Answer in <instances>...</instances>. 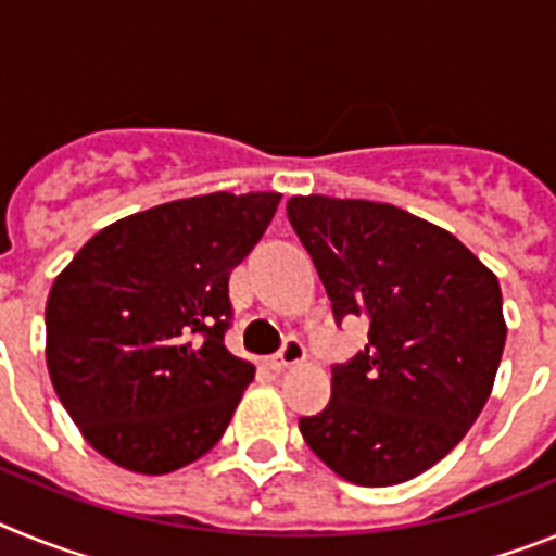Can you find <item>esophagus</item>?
Instances as JSON below:
<instances>
[{
  "label": "esophagus",
  "instance_id": "34e87169",
  "mask_svg": "<svg viewBox=\"0 0 556 556\" xmlns=\"http://www.w3.org/2000/svg\"><path fill=\"white\" fill-rule=\"evenodd\" d=\"M303 358H306V348H303V342L298 337H289L287 342H283L281 351L269 358V367H273V370H287V367L301 365Z\"/></svg>",
  "mask_w": 556,
  "mask_h": 556
}]
</instances>
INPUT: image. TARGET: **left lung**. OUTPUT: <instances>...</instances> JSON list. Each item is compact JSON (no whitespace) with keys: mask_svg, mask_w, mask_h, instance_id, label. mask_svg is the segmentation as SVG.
<instances>
[{"mask_svg":"<svg viewBox=\"0 0 556 556\" xmlns=\"http://www.w3.org/2000/svg\"><path fill=\"white\" fill-rule=\"evenodd\" d=\"M289 223L333 317H367L370 345L333 367L331 404L301 417L308 448L362 488L443 459L495 384L507 323L498 278L445 228L372 200L294 194Z\"/></svg>","mask_w":556,"mask_h":556,"instance_id":"left-lung-1","label":"left lung"}]
</instances>
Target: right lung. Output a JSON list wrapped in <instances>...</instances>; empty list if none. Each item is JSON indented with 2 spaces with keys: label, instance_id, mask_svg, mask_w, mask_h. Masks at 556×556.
Listing matches in <instances>:
<instances>
[{
  "label": "right lung",
  "instance_id": "add662e5",
  "mask_svg": "<svg viewBox=\"0 0 556 556\" xmlns=\"http://www.w3.org/2000/svg\"><path fill=\"white\" fill-rule=\"evenodd\" d=\"M281 194L214 191L102 228L47 298V367L86 443L132 473L219 443L255 367L225 348L228 278Z\"/></svg>",
  "mask_w": 556,
  "mask_h": 556
}]
</instances>
